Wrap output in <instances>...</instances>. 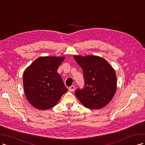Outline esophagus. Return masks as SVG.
<instances>
[{"mask_svg":"<svg viewBox=\"0 0 145 145\" xmlns=\"http://www.w3.org/2000/svg\"><path fill=\"white\" fill-rule=\"evenodd\" d=\"M74 88H75V87H74V86H72L71 87H69V90L70 91H73L74 90Z\"/></svg>","mask_w":145,"mask_h":145,"instance_id":"obj_1","label":"esophagus"}]
</instances>
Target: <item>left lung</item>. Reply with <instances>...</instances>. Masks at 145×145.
Listing matches in <instances>:
<instances>
[{"mask_svg":"<svg viewBox=\"0 0 145 145\" xmlns=\"http://www.w3.org/2000/svg\"><path fill=\"white\" fill-rule=\"evenodd\" d=\"M73 58L83 70L85 88L74 94L87 108L99 110L108 105L117 90L114 69L104 58L96 55H75Z\"/></svg>","mask_w":145,"mask_h":145,"instance_id":"8db88e82","label":"left lung"}]
</instances>
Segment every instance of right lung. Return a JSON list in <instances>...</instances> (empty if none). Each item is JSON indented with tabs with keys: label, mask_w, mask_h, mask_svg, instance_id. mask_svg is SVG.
Listing matches in <instances>:
<instances>
[{
	"label": "right lung",
	"mask_w": 145,
	"mask_h": 145,
	"mask_svg": "<svg viewBox=\"0 0 145 145\" xmlns=\"http://www.w3.org/2000/svg\"><path fill=\"white\" fill-rule=\"evenodd\" d=\"M65 57H40L23 73V88L29 104L36 109L46 110L57 104L67 91L57 70Z\"/></svg>",
	"instance_id": "right-lung-1"
}]
</instances>
